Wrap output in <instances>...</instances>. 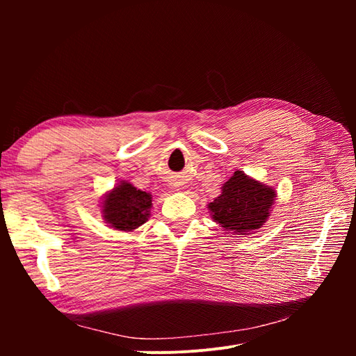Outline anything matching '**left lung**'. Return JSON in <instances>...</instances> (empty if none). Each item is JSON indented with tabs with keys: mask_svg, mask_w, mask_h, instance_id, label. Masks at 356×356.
I'll return each instance as SVG.
<instances>
[{
	"mask_svg": "<svg viewBox=\"0 0 356 356\" xmlns=\"http://www.w3.org/2000/svg\"><path fill=\"white\" fill-rule=\"evenodd\" d=\"M276 191L261 184L242 170L222 186L221 195L208 204L213 221L234 234H251L268 218Z\"/></svg>",
	"mask_w": 356,
	"mask_h": 356,
	"instance_id": "1",
	"label": "left lung"
}]
</instances>
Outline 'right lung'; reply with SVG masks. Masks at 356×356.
Listing matches in <instances>:
<instances>
[{"label":"right lung","mask_w":356,"mask_h":356,"mask_svg":"<svg viewBox=\"0 0 356 356\" xmlns=\"http://www.w3.org/2000/svg\"><path fill=\"white\" fill-rule=\"evenodd\" d=\"M152 195L138 190L131 182L122 181L106 195L102 207L105 221L117 230L132 232L149 217Z\"/></svg>","instance_id":"1"}]
</instances>
